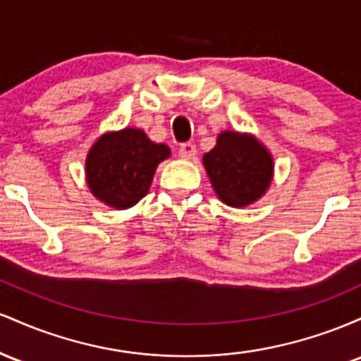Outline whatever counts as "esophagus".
Wrapping results in <instances>:
<instances>
[{"label": "esophagus", "mask_w": 361, "mask_h": 361, "mask_svg": "<svg viewBox=\"0 0 361 361\" xmlns=\"http://www.w3.org/2000/svg\"><path fill=\"white\" fill-rule=\"evenodd\" d=\"M179 157L184 160H191L196 157V147L192 143H182L179 148Z\"/></svg>", "instance_id": "34e87169"}]
</instances>
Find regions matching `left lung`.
<instances>
[{
    "label": "left lung",
    "instance_id": "1",
    "mask_svg": "<svg viewBox=\"0 0 361 361\" xmlns=\"http://www.w3.org/2000/svg\"><path fill=\"white\" fill-rule=\"evenodd\" d=\"M202 160L218 197L235 208L257 201L273 176V160L266 148L252 136L238 133H221L216 147Z\"/></svg>",
    "mask_w": 361,
    "mask_h": 361
}]
</instances>
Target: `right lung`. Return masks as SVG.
Masks as SVG:
<instances>
[{
    "label": "right lung",
    "instance_id": "right-lung-1",
    "mask_svg": "<svg viewBox=\"0 0 361 361\" xmlns=\"http://www.w3.org/2000/svg\"><path fill=\"white\" fill-rule=\"evenodd\" d=\"M169 155L165 145L149 141L140 129L104 135L87 157V182L100 201L129 208L148 192L157 165Z\"/></svg>",
    "mask_w": 361,
    "mask_h": 361
}]
</instances>
